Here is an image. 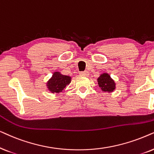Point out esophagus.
<instances>
[{
	"label": "esophagus",
	"mask_w": 154,
	"mask_h": 154,
	"mask_svg": "<svg viewBox=\"0 0 154 154\" xmlns=\"http://www.w3.org/2000/svg\"><path fill=\"white\" fill-rule=\"evenodd\" d=\"M79 75H82V76H87L88 75H89V72H88L87 71L80 72H79Z\"/></svg>",
	"instance_id": "esophagus-1"
}]
</instances>
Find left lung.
<instances>
[{
	"label": "left lung",
	"instance_id": "8db88e82",
	"mask_svg": "<svg viewBox=\"0 0 154 154\" xmlns=\"http://www.w3.org/2000/svg\"><path fill=\"white\" fill-rule=\"evenodd\" d=\"M98 87L101 88L102 91L110 93L116 89V84L108 73L101 74L97 79Z\"/></svg>",
	"mask_w": 154,
	"mask_h": 154
}]
</instances>
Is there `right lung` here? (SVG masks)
Masks as SVG:
<instances>
[{
    "label": "right lung",
    "mask_w": 154,
    "mask_h": 154,
    "mask_svg": "<svg viewBox=\"0 0 154 154\" xmlns=\"http://www.w3.org/2000/svg\"><path fill=\"white\" fill-rule=\"evenodd\" d=\"M71 77L62 75L60 72H53L52 77L46 82V87L53 94H59L71 82Z\"/></svg>",
    "instance_id": "obj_1"
}]
</instances>
